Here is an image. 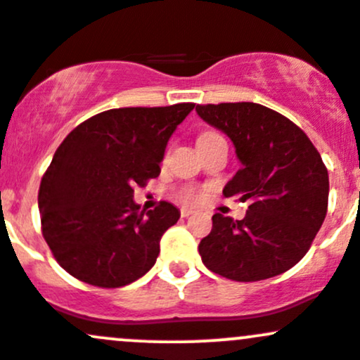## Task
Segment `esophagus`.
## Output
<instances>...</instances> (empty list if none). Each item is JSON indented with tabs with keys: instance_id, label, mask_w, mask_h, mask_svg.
I'll return each mask as SVG.
<instances>
[{
	"instance_id": "obj_1",
	"label": "esophagus",
	"mask_w": 360,
	"mask_h": 360,
	"mask_svg": "<svg viewBox=\"0 0 360 360\" xmlns=\"http://www.w3.org/2000/svg\"><path fill=\"white\" fill-rule=\"evenodd\" d=\"M195 210L191 207H181V217H190Z\"/></svg>"
}]
</instances>
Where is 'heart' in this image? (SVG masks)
Returning <instances> with one entry per match:
<instances>
[{
	"label": "heart",
	"instance_id": "obj_1",
	"mask_svg": "<svg viewBox=\"0 0 360 360\" xmlns=\"http://www.w3.org/2000/svg\"><path fill=\"white\" fill-rule=\"evenodd\" d=\"M207 136H212V132H205V134H202L200 137H207ZM198 197H200V195H198L197 191H195V190H186V191H184V193H183V198H184V200H186V202H193V200H197Z\"/></svg>",
	"mask_w": 360,
	"mask_h": 360
}]
</instances>
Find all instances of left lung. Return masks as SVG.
Here are the masks:
<instances>
[{
	"label": "left lung",
	"mask_w": 360,
	"mask_h": 360,
	"mask_svg": "<svg viewBox=\"0 0 360 360\" xmlns=\"http://www.w3.org/2000/svg\"><path fill=\"white\" fill-rule=\"evenodd\" d=\"M197 112L233 141L242 163L223 195L249 202L240 221L214 214L198 245L203 264L237 282L284 274L308 252L328 212L321 153L296 123L261 104H198Z\"/></svg>",
	"instance_id": "1"
}]
</instances>
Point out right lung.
Instances as JSON below:
<instances>
[{
  "instance_id": "1",
  "label": "right lung",
  "mask_w": 360,
  "mask_h": 360,
  "mask_svg": "<svg viewBox=\"0 0 360 360\" xmlns=\"http://www.w3.org/2000/svg\"><path fill=\"white\" fill-rule=\"evenodd\" d=\"M193 108L108 110L60 143L43 174L38 207L43 238L69 275L115 289L151 270L160 238L181 214L169 202L144 212L134 188L158 177L170 136Z\"/></svg>"
}]
</instances>
